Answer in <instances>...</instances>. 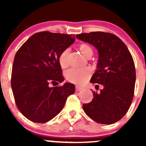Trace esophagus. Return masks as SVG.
I'll return each mask as SVG.
<instances>
[{
  "instance_id": "1",
  "label": "esophagus",
  "mask_w": 146,
  "mask_h": 146,
  "mask_svg": "<svg viewBox=\"0 0 146 146\" xmlns=\"http://www.w3.org/2000/svg\"><path fill=\"white\" fill-rule=\"evenodd\" d=\"M82 87H80V86H77L75 87L76 91H80V90H82Z\"/></svg>"
}]
</instances>
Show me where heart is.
<instances>
[{"label": "heart", "mask_w": 146, "mask_h": 146, "mask_svg": "<svg viewBox=\"0 0 146 146\" xmlns=\"http://www.w3.org/2000/svg\"><path fill=\"white\" fill-rule=\"evenodd\" d=\"M79 50L82 55L86 58L92 56L93 55L92 48L86 44L80 45ZM68 55H69V49H66L64 51H62L59 55V64L63 68H66L69 65ZM91 70L88 68H72L66 72V77L67 80L69 82L76 85L82 86L88 80L89 77L91 76Z\"/></svg>", "instance_id": "b5f03b06"}]
</instances>
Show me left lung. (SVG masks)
I'll list each match as a JSON object with an SVG mask.
<instances>
[{"mask_svg": "<svg viewBox=\"0 0 146 146\" xmlns=\"http://www.w3.org/2000/svg\"><path fill=\"white\" fill-rule=\"evenodd\" d=\"M76 37L97 50L96 71L91 82L103 86L100 93L94 92L91 102L83 104V110L99 123H115L127 113L134 96L136 74L131 53L126 44L111 33L91 32Z\"/></svg>", "mask_w": 146, "mask_h": 146, "instance_id": "obj_1", "label": "left lung"}]
</instances>
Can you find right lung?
I'll return each mask as SVG.
<instances>
[{
    "instance_id": "obj_1",
    "label": "right lung",
    "mask_w": 146,
    "mask_h": 146,
    "mask_svg": "<svg viewBox=\"0 0 146 146\" xmlns=\"http://www.w3.org/2000/svg\"><path fill=\"white\" fill-rule=\"evenodd\" d=\"M75 41L74 35L42 31L33 34L15 55L11 89L17 107L28 120L46 123L64 108L75 86L65 82L60 87L49 84L64 82L59 55Z\"/></svg>"
}]
</instances>
